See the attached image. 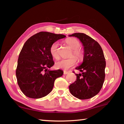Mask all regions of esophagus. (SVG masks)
Here are the masks:
<instances>
[{"mask_svg": "<svg viewBox=\"0 0 124 124\" xmlns=\"http://www.w3.org/2000/svg\"><path fill=\"white\" fill-rule=\"evenodd\" d=\"M68 72H67V71H64V72H63V74L64 75H66V74H68Z\"/></svg>", "mask_w": 124, "mask_h": 124, "instance_id": "obj_1", "label": "esophagus"}]
</instances>
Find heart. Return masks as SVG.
I'll use <instances>...</instances> for the list:
<instances>
[{
	"label": "heart",
	"mask_w": 124,
	"mask_h": 124,
	"mask_svg": "<svg viewBox=\"0 0 124 124\" xmlns=\"http://www.w3.org/2000/svg\"><path fill=\"white\" fill-rule=\"evenodd\" d=\"M66 43L70 46L71 49H72V52L70 54V57L66 59H63L56 63L55 66L57 68L63 69V70H68L70 67L74 66L77 62V58L79 61H82L84 58V51L80 48V43L78 40L71 38L66 40ZM58 43L57 42H54L51 45L50 48V52L52 57L58 59L59 58L58 54ZM74 55L75 58L73 56Z\"/></svg>",
	"instance_id": "1"
}]
</instances>
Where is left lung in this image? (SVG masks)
<instances>
[{"instance_id": "left-lung-1", "label": "left lung", "mask_w": 124, "mask_h": 124, "mask_svg": "<svg viewBox=\"0 0 124 124\" xmlns=\"http://www.w3.org/2000/svg\"><path fill=\"white\" fill-rule=\"evenodd\" d=\"M70 36L79 39L85 54L82 64L76 68L82 74H75L77 80L71 84L69 89L74 97L89 99L99 93L103 84L106 65L103 52L98 42L84 33H76Z\"/></svg>"}]
</instances>
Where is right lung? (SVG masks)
<instances>
[{
	"mask_svg": "<svg viewBox=\"0 0 124 124\" xmlns=\"http://www.w3.org/2000/svg\"><path fill=\"white\" fill-rule=\"evenodd\" d=\"M64 35L40 32L29 38L21 51L16 70L17 84L27 97L40 98L47 95L62 70H49L54 62L50 52L51 45Z\"/></svg>",
	"mask_w": 124,
	"mask_h": 124,
	"instance_id": "right-lung-1",
	"label": "right lung"
}]
</instances>
